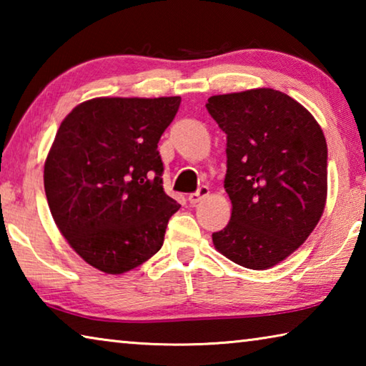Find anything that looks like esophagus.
Returning a JSON list of instances; mask_svg holds the SVG:
<instances>
[{
	"label": "esophagus",
	"mask_w": 366,
	"mask_h": 366,
	"mask_svg": "<svg viewBox=\"0 0 366 366\" xmlns=\"http://www.w3.org/2000/svg\"><path fill=\"white\" fill-rule=\"evenodd\" d=\"M208 194H209V189L207 187V185H202L200 189H198L197 192H194V194H190L187 197V200H189V203H192V205H195V203L200 202L202 198H205Z\"/></svg>",
	"instance_id": "esophagus-1"
}]
</instances>
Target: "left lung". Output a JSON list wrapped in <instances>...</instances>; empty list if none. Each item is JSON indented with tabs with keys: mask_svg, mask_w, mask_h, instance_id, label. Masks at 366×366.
Instances as JSON below:
<instances>
[{
	"mask_svg": "<svg viewBox=\"0 0 366 366\" xmlns=\"http://www.w3.org/2000/svg\"><path fill=\"white\" fill-rule=\"evenodd\" d=\"M226 134L227 226L216 250L250 269H268L305 242L323 214L327 145L323 131L294 98L272 89L208 98Z\"/></svg>",
	"mask_w": 366,
	"mask_h": 366,
	"instance_id": "obj_1",
	"label": "left lung"
}]
</instances>
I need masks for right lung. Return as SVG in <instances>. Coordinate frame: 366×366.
Listing matches in <instances>:
<instances>
[{"label":"right lung","instance_id":"obj_1","mask_svg":"<svg viewBox=\"0 0 366 366\" xmlns=\"http://www.w3.org/2000/svg\"><path fill=\"white\" fill-rule=\"evenodd\" d=\"M181 97L94 98L61 122L45 161L53 219L86 263L108 274L157 253L181 205L163 189L158 142Z\"/></svg>","mask_w":366,"mask_h":366}]
</instances>
